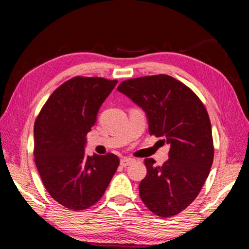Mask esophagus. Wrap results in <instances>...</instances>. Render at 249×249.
<instances>
[{
	"mask_svg": "<svg viewBox=\"0 0 249 249\" xmlns=\"http://www.w3.org/2000/svg\"><path fill=\"white\" fill-rule=\"evenodd\" d=\"M133 162H134V159L133 158L124 157V158L121 159V166H123V167L128 166V165H130V163H133Z\"/></svg>",
	"mask_w": 249,
	"mask_h": 249,
	"instance_id": "34e87169",
	"label": "esophagus"
}]
</instances>
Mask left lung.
Masks as SVG:
<instances>
[{
	"mask_svg": "<svg viewBox=\"0 0 249 249\" xmlns=\"http://www.w3.org/2000/svg\"><path fill=\"white\" fill-rule=\"evenodd\" d=\"M117 90L146 112L150 135L170 144L169 159L161 167L145 159L141 199L156 215H177L195 201L213 163L208 111L190 88L167 74L125 80Z\"/></svg>",
	"mask_w": 249,
	"mask_h": 249,
	"instance_id": "obj_1",
	"label": "left lung"
}]
</instances>
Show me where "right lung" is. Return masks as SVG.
I'll return each instance as SVG.
<instances>
[{"instance_id": "add662e5", "label": "right lung", "mask_w": 249, "mask_h": 249, "mask_svg": "<svg viewBox=\"0 0 249 249\" xmlns=\"http://www.w3.org/2000/svg\"><path fill=\"white\" fill-rule=\"evenodd\" d=\"M117 80L74 77L58 87L34 124V160L44 187L70 211L87 210L103 196L120 159L87 156V134Z\"/></svg>"}]
</instances>
